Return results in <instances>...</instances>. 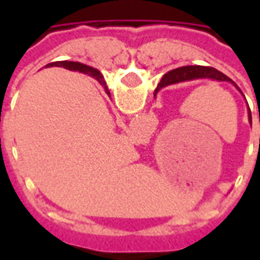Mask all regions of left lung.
Returning <instances> with one entry per match:
<instances>
[{"label":"left lung","mask_w":260,"mask_h":260,"mask_svg":"<svg viewBox=\"0 0 260 260\" xmlns=\"http://www.w3.org/2000/svg\"><path fill=\"white\" fill-rule=\"evenodd\" d=\"M199 78H209V79L218 80V82H231V83H233V85L240 90V87L235 85L234 82L230 79L229 76H225L224 74H221V72L217 71V69L210 68V67H202V65H188V67H182V68L174 69V71H170V72H167V74L164 75L163 78H161V80H160V83L157 85L156 91L160 90V89L164 87V86L173 85V83H177V82L199 79ZM241 93H242V91H241ZM249 121L252 122L251 110H249ZM259 121H260V113H259Z\"/></svg>","instance_id":"left-lung-1"}]
</instances>
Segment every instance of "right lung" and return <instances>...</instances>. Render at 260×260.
<instances>
[{
	"instance_id": "obj_1",
	"label": "right lung",
	"mask_w": 260,
	"mask_h": 260,
	"mask_svg": "<svg viewBox=\"0 0 260 260\" xmlns=\"http://www.w3.org/2000/svg\"><path fill=\"white\" fill-rule=\"evenodd\" d=\"M50 65H61V67H64V68L67 69H78V71H83V72H89V74L91 75V76H94L100 83H102L103 86H104V89H106V93H110L108 91V87L106 86V82H104V79H103V75L97 71V69H93L90 68V67H86V65L83 64H79V62H68V61H61V62H54V64H50Z\"/></svg>"
}]
</instances>
